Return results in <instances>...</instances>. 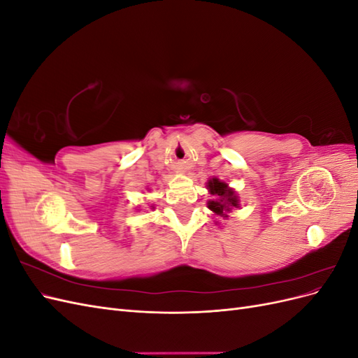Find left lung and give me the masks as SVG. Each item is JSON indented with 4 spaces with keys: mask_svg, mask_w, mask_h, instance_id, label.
<instances>
[{
    "mask_svg": "<svg viewBox=\"0 0 358 358\" xmlns=\"http://www.w3.org/2000/svg\"><path fill=\"white\" fill-rule=\"evenodd\" d=\"M209 189L210 194L216 197V200H212L208 203V208L215 212L220 216H227V210H230V208H237L239 206V200L234 196V192L229 189V185L227 183L221 182L220 179H212L209 182Z\"/></svg>",
    "mask_w": 358,
    "mask_h": 358,
    "instance_id": "obj_1",
    "label": "left lung"
}]
</instances>
